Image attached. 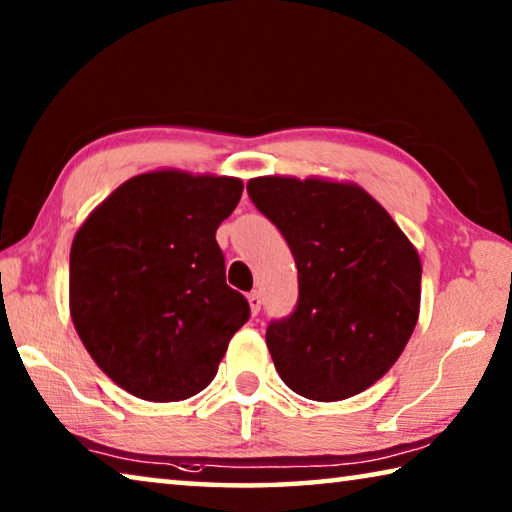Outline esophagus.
Returning a JSON list of instances; mask_svg holds the SVG:
<instances>
[{"mask_svg":"<svg viewBox=\"0 0 512 512\" xmlns=\"http://www.w3.org/2000/svg\"><path fill=\"white\" fill-rule=\"evenodd\" d=\"M248 305H250V311H253V316L259 314V307H262V298H259L257 291H250L248 293Z\"/></svg>","mask_w":512,"mask_h":512,"instance_id":"esophagus-1","label":"esophagus"}]
</instances>
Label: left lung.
<instances>
[{"label": "left lung", "mask_w": 512, "mask_h": 512, "mask_svg": "<svg viewBox=\"0 0 512 512\" xmlns=\"http://www.w3.org/2000/svg\"><path fill=\"white\" fill-rule=\"evenodd\" d=\"M246 189L298 266L296 311L266 329L275 370L307 400L363 393L393 368L418 323V250L350 180L259 176Z\"/></svg>", "instance_id": "obj_1"}]
</instances>
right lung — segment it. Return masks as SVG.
<instances>
[{
	"mask_svg": "<svg viewBox=\"0 0 512 512\" xmlns=\"http://www.w3.org/2000/svg\"><path fill=\"white\" fill-rule=\"evenodd\" d=\"M241 192L235 176L137 173L76 230L69 316L94 363L126 393L146 402L201 393L248 320L216 244Z\"/></svg>",
	"mask_w": 512,
	"mask_h": 512,
	"instance_id": "obj_1",
	"label": "right lung"
}]
</instances>
